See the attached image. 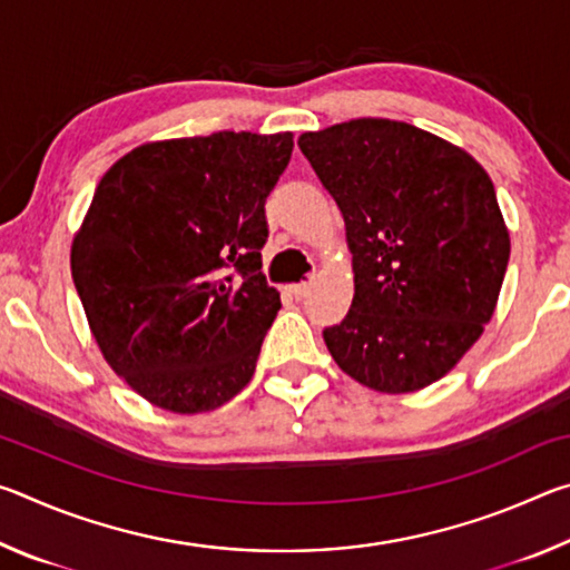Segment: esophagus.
I'll return each mask as SVG.
<instances>
[{
  "label": "esophagus",
  "instance_id": "obj_1",
  "mask_svg": "<svg viewBox=\"0 0 570 570\" xmlns=\"http://www.w3.org/2000/svg\"><path fill=\"white\" fill-rule=\"evenodd\" d=\"M308 292H312V278H306V282H302V284L288 286V294H292L294 298H304V296H308Z\"/></svg>",
  "mask_w": 570,
  "mask_h": 570
}]
</instances>
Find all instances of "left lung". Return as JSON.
<instances>
[{"instance_id":"1","label":"left lung","mask_w":570,"mask_h":570,"mask_svg":"<svg viewBox=\"0 0 570 570\" xmlns=\"http://www.w3.org/2000/svg\"><path fill=\"white\" fill-rule=\"evenodd\" d=\"M298 148L352 250V306L324 330L334 362L387 394L445 377L480 340L508 268L493 180L452 142L384 118L304 132Z\"/></svg>"}]
</instances>
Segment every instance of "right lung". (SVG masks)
<instances>
[{
  "instance_id": "obj_1",
  "label": "right lung",
  "mask_w": 570,
  "mask_h": 570,
  "mask_svg": "<svg viewBox=\"0 0 570 570\" xmlns=\"http://www.w3.org/2000/svg\"><path fill=\"white\" fill-rule=\"evenodd\" d=\"M292 132L146 142L105 173L72 282L115 374L156 407L216 410L254 377L282 298L262 274L266 198Z\"/></svg>"
}]
</instances>
